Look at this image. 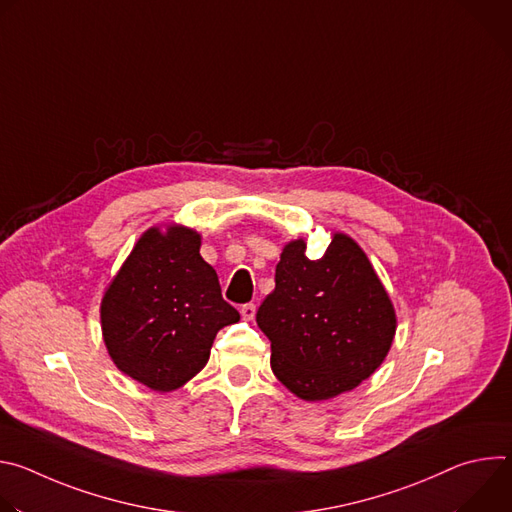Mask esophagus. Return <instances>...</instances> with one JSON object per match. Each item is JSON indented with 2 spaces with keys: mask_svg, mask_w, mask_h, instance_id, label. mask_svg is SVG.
<instances>
[{
  "mask_svg": "<svg viewBox=\"0 0 512 512\" xmlns=\"http://www.w3.org/2000/svg\"><path fill=\"white\" fill-rule=\"evenodd\" d=\"M255 312H257L255 304H245V306H241V316H243V320H253V318H255Z\"/></svg>",
  "mask_w": 512,
  "mask_h": 512,
  "instance_id": "obj_1",
  "label": "esophagus"
}]
</instances>
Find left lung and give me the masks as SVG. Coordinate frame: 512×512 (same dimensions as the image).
I'll list each match as a JSON object with an SVG mask.
<instances>
[{
  "instance_id": "8db88e82",
  "label": "left lung",
  "mask_w": 512,
  "mask_h": 512,
  "mask_svg": "<svg viewBox=\"0 0 512 512\" xmlns=\"http://www.w3.org/2000/svg\"><path fill=\"white\" fill-rule=\"evenodd\" d=\"M306 239L283 245L275 289L257 310L271 342V371L304 401L356 389L389 354L397 330L393 302L360 245L334 233L320 259Z\"/></svg>"
}]
</instances>
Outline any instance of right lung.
<instances>
[{
    "label": "right lung",
    "instance_id": "add662e5",
    "mask_svg": "<svg viewBox=\"0 0 512 512\" xmlns=\"http://www.w3.org/2000/svg\"><path fill=\"white\" fill-rule=\"evenodd\" d=\"M239 318L200 257V233L178 223L145 231L101 300L103 340L115 367L158 393L196 377L216 332Z\"/></svg>",
    "mask_w": 512,
    "mask_h": 512
}]
</instances>
